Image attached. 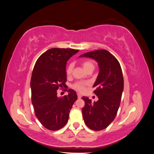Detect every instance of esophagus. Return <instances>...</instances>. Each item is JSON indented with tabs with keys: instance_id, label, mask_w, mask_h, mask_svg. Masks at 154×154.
Returning <instances> with one entry per match:
<instances>
[{
	"instance_id": "34e87169",
	"label": "esophagus",
	"mask_w": 154,
	"mask_h": 154,
	"mask_svg": "<svg viewBox=\"0 0 154 154\" xmlns=\"http://www.w3.org/2000/svg\"><path fill=\"white\" fill-rule=\"evenodd\" d=\"M77 95H78V97L79 99H80L82 97V94H80V93H77Z\"/></svg>"
}]
</instances>
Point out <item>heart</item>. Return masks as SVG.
I'll list each match as a JSON object with an SVG mask.
<instances>
[{
  "label": "heart",
  "mask_w": 154,
  "mask_h": 154,
  "mask_svg": "<svg viewBox=\"0 0 154 154\" xmlns=\"http://www.w3.org/2000/svg\"><path fill=\"white\" fill-rule=\"evenodd\" d=\"M82 66L86 71H88V69H94V63H93L91 61H89V60H85V61H83L82 62ZM72 65L69 64L66 69V72L67 75H70V74H71L72 72ZM85 85H86L85 83L79 82H76L75 83H74L72 85V87L74 88V89L82 92L85 90Z\"/></svg>",
  "instance_id": "heart-1"
}]
</instances>
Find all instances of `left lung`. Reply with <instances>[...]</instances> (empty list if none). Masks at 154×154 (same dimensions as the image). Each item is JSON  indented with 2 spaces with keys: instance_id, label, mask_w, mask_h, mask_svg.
Returning <instances> with one entry per match:
<instances>
[{
  "instance_id": "obj_1",
  "label": "left lung",
  "mask_w": 154,
  "mask_h": 154,
  "mask_svg": "<svg viewBox=\"0 0 154 154\" xmlns=\"http://www.w3.org/2000/svg\"><path fill=\"white\" fill-rule=\"evenodd\" d=\"M95 60L99 66V74L93 87L98 97L92 102L88 97H82L85 106L82 109L84 122L91 130L98 131L106 128L113 122L120 105L124 80L118 60L108 51L96 50L80 56Z\"/></svg>"
}]
</instances>
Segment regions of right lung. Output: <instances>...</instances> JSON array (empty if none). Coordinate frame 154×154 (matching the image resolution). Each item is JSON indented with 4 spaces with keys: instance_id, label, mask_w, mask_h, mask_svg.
<instances>
[{
    "instance_id": "right-lung-1",
    "label": "right lung",
    "mask_w": 154,
    "mask_h": 154,
    "mask_svg": "<svg viewBox=\"0 0 154 154\" xmlns=\"http://www.w3.org/2000/svg\"><path fill=\"white\" fill-rule=\"evenodd\" d=\"M73 49L53 48L48 50L36 60L31 78V101L36 118L45 128L58 130L68 122L70 110L78 99L76 92L57 96L60 87H66V71L68 60L78 52Z\"/></svg>"
}]
</instances>
